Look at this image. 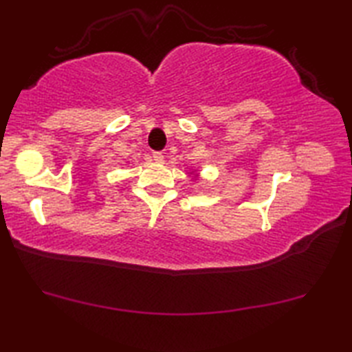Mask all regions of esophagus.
<instances>
[{
    "label": "esophagus",
    "mask_w": 352,
    "mask_h": 352,
    "mask_svg": "<svg viewBox=\"0 0 352 352\" xmlns=\"http://www.w3.org/2000/svg\"><path fill=\"white\" fill-rule=\"evenodd\" d=\"M151 157H153V160L154 162H163V159H164V155L162 154V153H159V151H154L153 154H151Z\"/></svg>",
    "instance_id": "1"
}]
</instances>
